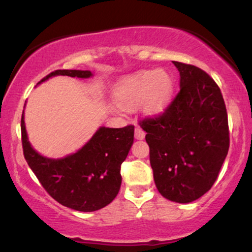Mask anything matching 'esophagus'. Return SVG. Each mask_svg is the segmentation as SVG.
Instances as JSON below:
<instances>
[{
    "label": "esophagus",
    "instance_id": "esophagus-1",
    "mask_svg": "<svg viewBox=\"0 0 252 252\" xmlns=\"http://www.w3.org/2000/svg\"><path fill=\"white\" fill-rule=\"evenodd\" d=\"M144 136H146V132L143 131V129H141L140 126H136V128H135V138H137V140H143Z\"/></svg>",
    "mask_w": 252,
    "mask_h": 252
}]
</instances>
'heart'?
I'll return each instance as SVG.
<instances>
[{"label": "heart", "instance_id": "obj_1", "mask_svg": "<svg viewBox=\"0 0 252 252\" xmlns=\"http://www.w3.org/2000/svg\"><path fill=\"white\" fill-rule=\"evenodd\" d=\"M174 79L166 71H142L123 78L115 90L121 105L132 106L141 102L147 114L158 115L172 102Z\"/></svg>", "mask_w": 252, "mask_h": 252}]
</instances>
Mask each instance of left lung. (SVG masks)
Returning <instances> with one entry per match:
<instances>
[{
  "label": "left lung",
  "instance_id": "obj_1",
  "mask_svg": "<svg viewBox=\"0 0 252 252\" xmlns=\"http://www.w3.org/2000/svg\"><path fill=\"white\" fill-rule=\"evenodd\" d=\"M180 91L161 115L144 118L150 166L161 195L187 204L211 189L230 147L220 89L196 66L173 62Z\"/></svg>",
  "mask_w": 252,
  "mask_h": 252
}]
</instances>
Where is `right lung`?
<instances>
[{
	"label": "right lung",
	"instance_id": "obj_1",
	"mask_svg": "<svg viewBox=\"0 0 252 252\" xmlns=\"http://www.w3.org/2000/svg\"><path fill=\"white\" fill-rule=\"evenodd\" d=\"M54 76L90 78V71L57 70L39 83ZM24 155L46 192L54 200L72 210L92 212L105 207L121 189V164L132 142L134 126L124 128L100 126L85 146L63 158H48L33 149L21 118Z\"/></svg>",
	"mask_w": 252,
	"mask_h": 252
}]
</instances>
